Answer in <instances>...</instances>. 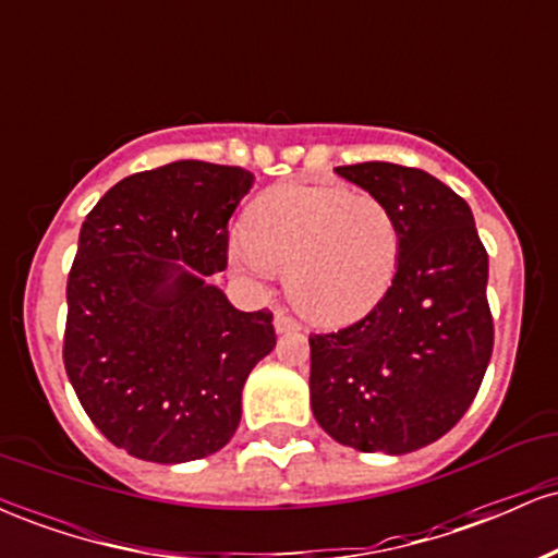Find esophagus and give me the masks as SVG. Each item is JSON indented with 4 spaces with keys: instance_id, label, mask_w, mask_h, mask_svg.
<instances>
[{
    "instance_id": "1",
    "label": "esophagus",
    "mask_w": 558,
    "mask_h": 558,
    "mask_svg": "<svg viewBox=\"0 0 558 558\" xmlns=\"http://www.w3.org/2000/svg\"><path fill=\"white\" fill-rule=\"evenodd\" d=\"M275 330H278V332L299 330V323L291 315H288L286 310H275Z\"/></svg>"
}]
</instances>
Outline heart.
Wrapping results in <instances>:
<instances>
[{
    "label": "heart",
    "mask_w": 558,
    "mask_h": 558,
    "mask_svg": "<svg viewBox=\"0 0 558 558\" xmlns=\"http://www.w3.org/2000/svg\"><path fill=\"white\" fill-rule=\"evenodd\" d=\"M396 215L373 194L338 185H283L262 194L230 259L252 278L286 272L288 296L319 325L367 315L399 267Z\"/></svg>",
    "instance_id": "1"
}]
</instances>
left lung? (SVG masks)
<instances>
[{"instance_id": "1", "label": "left lung", "mask_w": 558, "mask_h": 558, "mask_svg": "<svg viewBox=\"0 0 558 558\" xmlns=\"http://www.w3.org/2000/svg\"><path fill=\"white\" fill-rule=\"evenodd\" d=\"M336 172L388 204L401 254L373 312L310 336L312 412L356 451H417L464 417L488 369V252L470 204L430 172L393 162Z\"/></svg>"}]
</instances>
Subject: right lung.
<instances>
[{
    "mask_svg": "<svg viewBox=\"0 0 558 558\" xmlns=\"http://www.w3.org/2000/svg\"><path fill=\"white\" fill-rule=\"evenodd\" d=\"M252 183L243 168L181 159L123 178L83 220L65 373L99 433L144 462L220 451L243 383L275 349L270 310L239 312L207 283L228 267V220Z\"/></svg>",
    "mask_w": 558,
    "mask_h": 558,
    "instance_id": "1",
    "label": "right lung"
}]
</instances>
